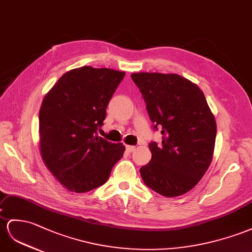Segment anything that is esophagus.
<instances>
[{
	"mask_svg": "<svg viewBox=\"0 0 252 252\" xmlns=\"http://www.w3.org/2000/svg\"><path fill=\"white\" fill-rule=\"evenodd\" d=\"M126 151H127V152H133V151L135 150V147H134V146L127 145V146H126Z\"/></svg>",
	"mask_w": 252,
	"mask_h": 252,
	"instance_id": "34e87169",
	"label": "esophagus"
}]
</instances>
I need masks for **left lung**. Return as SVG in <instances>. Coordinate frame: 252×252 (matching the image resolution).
<instances>
[{"label": "left lung", "mask_w": 252, "mask_h": 252, "mask_svg": "<svg viewBox=\"0 0 252 252\" xmlns=\"http://www.w3.org/2000/svg\"><path fill=\"white\" fill-rule=\"evenodd\" d=\"M147 111L162 128V145L151 143L152 158L140 168L145 184L165 197L192 189L211 165L216 121L204 94L195 83L175 73H132Z\"/></svg>", "instance_id": "obj_1"}]
</instances>
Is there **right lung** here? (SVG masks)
<instances>
[{
    "instance_id": "add662e5",
    "label": "right lung",
    "mask_w": 252,
    "mask_h": 252,
    "mask_svg": "<svg viewBox=\"0 0 252 252\" xmlns=\"http://www.w3.org/2000/svg\"><path fill=\"white\" fill-rule=\"evenodd\" d=\"M124 71L84 66L63 74L39 111L40 154L50 172L70 191L104 184L126 147L98 136L106 107Z\"/></svg>"
}]
</instances>
